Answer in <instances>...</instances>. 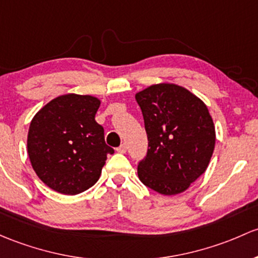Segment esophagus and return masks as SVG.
<instances>
[{
  "mask_svg": "<svg viewBox=\"0 0 258 258\" xmlns=\"http://www.w3.org/2000/svg\"><path fill=\"white\" fill-rule=\"evenodd\" d=\"M116 151H117L118 153H126V151H127V146L124 145V143H123V145H121L120 147H118L117 150H116Z\"/></svg>",
  "mask_w": 258,
  "mask_h": 258,
  "instance_id": "1",
  "label": "esophagus"
}]
</instances>
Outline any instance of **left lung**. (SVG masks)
<instances>
[{
  "instance_id": "8db88e82",
  "label": "left lung",
  "mask_w": 258,
  "mask_h": 258,
  "mask_svg": "<svg viewBox=\"0 0 258 258\" xmlns=\"http://www.w3.org/2000/svg\"><path fill=\"white\" fill-rule=\"evenodd\" d=\"M148 138L138 178L163 195L183 193L207 170L215 148V126L207 105L177 84L148 86L135 95Z\"/></svg>"
}]
</instances>
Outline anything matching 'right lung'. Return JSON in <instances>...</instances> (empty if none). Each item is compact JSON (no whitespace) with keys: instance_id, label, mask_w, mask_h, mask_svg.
Wrapping results in <instances>:
<instances>
[{"instance_id":"add662e5","label":"right lung","mask_w":258,"mask_h":258,"mask_svg":"<svg viewBox=\"0 0 258 258\" xmlns=\"http://www.w3.org/2000/svg\"><path fill=\"white\" fill-rule=\"evenodd\" d=\"M100 101L91 95L65 94L32 118L27 138L29 161L38 178L53 190L75 195L93 186L113 150L95 121Z\"/></svg>"}]
</instances>
